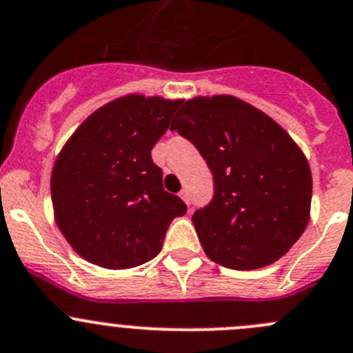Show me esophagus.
Segmentation results:
<instances>
[{"label": "esophagus", "mask_w": 353, "mask_h": 353, "mask_svg": "<svg viewBox=\"0 0 353 353\" xmlns=\"http://www.w3.org/2000/svg\"><path fill=\"white\" fill-rule=\"evenodd\" d=\"M179 196L184 200V203H186V205H190V193H188V190H183V192L179 193Z\"/></svg>", "instance_id": "esophagus-1"}]
</instances>
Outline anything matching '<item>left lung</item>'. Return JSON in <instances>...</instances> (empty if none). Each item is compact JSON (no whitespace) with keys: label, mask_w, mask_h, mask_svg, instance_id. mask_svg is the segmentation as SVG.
<instances>
[{"label":"left lung","mask_w":353,"mask_h":353,"mask_svg":"<svg viewBox=\"0 0 353 353\" xmlns=\"http://www.w3.org/2000/svg\"><path fill=\"white\" fill-rule=\"evenodd\" d=\"M170 130L195 144L212 172V200L192 217L207 258L232 270L281 259L312 203L310 165L288 132L233 95L190 99Z\"/></svg>","instance_id":"8db88e82"}]
</instances>
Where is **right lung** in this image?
I'll list each match as a JSON object with an SVG mask.
<instances>
[{"instance_id":"1","label":"right lung","mask_w":353,"mask_h":353,"mask_svg":"<svg viewBox=\"0 0 353 353\" xmlns=\"http://www.w3.org/2000/svg\"><path fill=\"white\" fill-rule=\"evenodd\" d=\"M181 101L130 94L90 114L52 170L55 221L78 254L110 270L134 268L161 251L186 203L163 190L151 150Z\"/></svg>"}]
</instances>
